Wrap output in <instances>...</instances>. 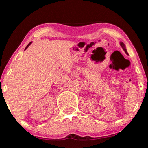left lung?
<instances>
[{
	"instance_id": "left-lung-1",
	"label": "left lung",
	"mask_w": 148,
	"mask_h": 148,
	"mask_svg": "<svg viewBox=\"0 0 148 148\" xmlns=\"http://www.w3.org/2000/svg\"><path fill=\"white\" fill-rule=\"evenodd\" d=\"M120 45H121V46L122 47V48L123 49V50L125 51V53H126L127 54H128V53H127V49L125 48V44L123 43V42H121V43H120Z\"/></svg>"
}]
</instances>
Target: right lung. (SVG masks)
<instances>
[{"mask_svg": "<svg viewBox=\"0 0 148 148\" xmlns=\"http://www.w3.org/2000/svg\"><path fill=\"white\" fill-rule=\"evenodd\" d=\"M31 44V42H30V43L28 44V45H27V47H25V50L27 48V47H29V46H30V44Z\"/></svg>", "mask_w": 148, "mask_h": 148, "instance_id": "obj_1", "label": "right lung"}]
</instances>
